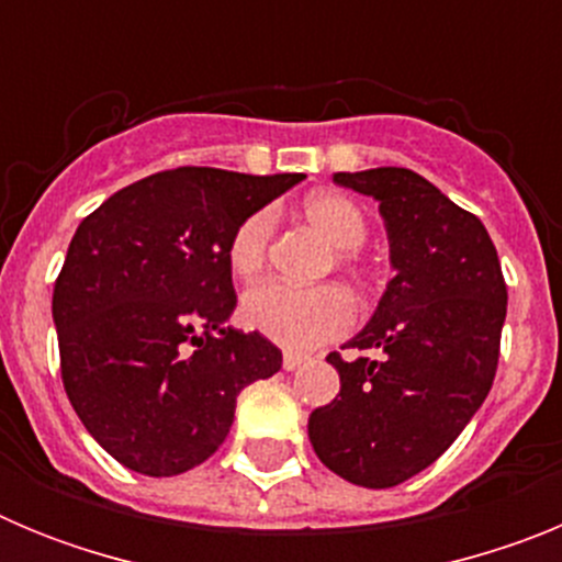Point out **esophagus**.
Here are the masks:
<instances>
[{
  "instance_id": "esophagus-1",
  "label": "esophagus",
  "mask_w": 562,
  "mask_h": 562,
  "mask_svg": "<svg viewBox=\"0 0 562 562\" xmlns=\"http://www.w3.org/2000/svg\"><path fill=\"white\" fill-rule=\"evenodd\" d=\"M304 362H306V355H292V351H286V355H284V371L301 369Z\"/></svg>"
}]
</instances>
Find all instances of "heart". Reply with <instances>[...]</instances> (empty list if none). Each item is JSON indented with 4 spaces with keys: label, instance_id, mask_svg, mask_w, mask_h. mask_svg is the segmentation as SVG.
Listing matches in <instances>:
<instances>
[{
    "label": "heart",
    "instance_id": "1",
    "mask_svg": "<svg viewBox=\"0 0 562 562\" xmlns=\"http://www.w3.org/2000/svg\"><path fill=\"white\" fill-rule=\"evenodd\" d=\"M304 220L335 247V261L357 270V247L369 236V222L360 207L335 191L306 196L301 205ZM272 238V213L256 211L233 231L227 241V265L233 276L256 278L267 265ZM241 317L258 335L292 351H310L315 346L346 335L355 324V301L337 284L292 286L281 281L252 286L241 301Z\"/></svg>",
    "mask_w": 562,
    "mask_h": 562
}]
</instances>
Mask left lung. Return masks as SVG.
Masks as SVG:
<instances>
[{
  "label": "left lung",
  "mask_w": 562,
  "mask_h": 562,
  "mask_svg": "<svg viewBox=\"0 0 562 562\" xmlns=\"http://www.w3.org/2000/svg\"><path fill=\"white\" fill-rule=\"evenodd\" d=\"M335 182L380 202L394 278L346 342L376 357H326L340 394L312 411L310 441L331 473L385 490L434 464L493 389L506 284L479 216L416 171H340Z\"/></svg>",
  "instance_id": "left-lung-1"
}]
</instances>
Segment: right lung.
Returning <instances> with one entry per match:
<instances>
[{
	"label": "right lung",
	"instance_id": "obj_1",
	"mask_svg": "<svg viewBox=\"0 0 562 562\" xmlns=\"http://www.w3.org/2000/svg\"><path fill=\"white\" fill-rule=\"evenodd\" d=\"M304 173L173 168L112 193L78 225L53 290L61 380L112 459L166 479L231 434L236 396L281 369L236 310L227 241Z\"/></svg>",
	"mask_w": 562,
	"mask_h": 562
}]
</instances>
